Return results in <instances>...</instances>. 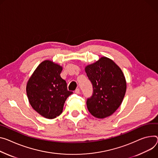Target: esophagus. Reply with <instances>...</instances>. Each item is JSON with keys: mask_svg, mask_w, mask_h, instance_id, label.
Returning <instances> with one entry per match:
<instances>
[{"mask_svg": "<svg viewBox=\"0 0 158 158\" xmlns=\"http://www.w3.org/2000/svg\"><path fill=\"white\" fill-rule=\"evenodd\" d=\"M75 93H76V94H79V93H80V89H79V88L76 89L75 90Z\"/></svg>", "mask_w": 158, "mask_h": 158, "instance_id": "1", "label": "esophagus"}]
</instances>
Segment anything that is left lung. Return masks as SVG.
<instances>
[{
    "instance_id": "1",
    "label": "left lung",
    "mask_w": 158,
    "mask_h": 158,
    "mask_svg": "<svg viewBox=\"0 0 158 158\" xmlns=\"http://www.w3.org/2000/svg\"><path fill=\"white\" fill-rule=\"evenodd\" d=\"M85 71L93 85V94L87 99L89 113L98 118L110 116L121 105L127 84L120 68L107 57H102L85 67Z\"/></svg>"
}]
</instances>
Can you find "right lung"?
<instances>
[{
	"instance_id": "right-lung-1",
	"label": "right lung",
	"mask_w": 158,
	"mask_h": 158,
	"mask_svg": "<svg viewBox=\"0 0 158 158\" xmlns=\"http://www.w3.org/2000/svg\"><path fill=\"white\" fill-rule=\"evenodd\" d=\"M62 67L50 60L41 62L28 81L26 93L33 108L41 116L55 118L62 113L67 98L73 93L60 77Z\"/></svg>"
}]
</instances>
